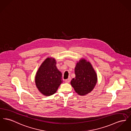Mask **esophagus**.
Returning <instances> with one entry per match:
<instances>
[{
	"instance_id": "34e87169",
	"label": "esophagus",
	"mask_w": 131,
	"mask_h": 131,
	"mask_svg": "<svg viewBox=\"0 0 131 131\" xmlns=\"http://www.w3.org/2000/svg\"><path fill=\"white\" fill-rule=\"evenodd\" d=\"M70 79H70V78L67 79H66V80H65V81H66L67 83H69L70 81Z\"/></svg>"
}]
</instances>
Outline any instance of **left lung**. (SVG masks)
I'll return each mask as SVG.
<instances>
[{
  "instance_id": "1",
  "label": "left lung",
  "mask_w": 131,
  "mask_h": 131,
  "mask_svg": "<svg viewBox=\"0 0 131 131\" xmlns=\"http://www.w3.org/2000/svg\"><path fill=\"white\" fill-rule=\"evenodd\" d=\"M75 77L70 84L75 91L81 96L91 92L97 82V75L92 64L84 59L77 62L74 69Z\"/></svg>"
}]
</instances>
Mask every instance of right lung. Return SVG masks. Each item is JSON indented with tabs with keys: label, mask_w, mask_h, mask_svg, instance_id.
<instances>
[{
	"label": "right lung",
	"mask_w": 131,
	"mask_h": 131,
	"mask_svg": "<svg viewBox=\"0 0 131 131\" xmlns=\"http://www.w3.org/2000/svg\"><path fill=\"white\" fill-rule=\"evenodd\" d=\"M57 61L52 57L47 58L36 72L35 84L39 91L45 96L55 93L62 83V73L56 66Z\"/></svg>",
	"instance_id": "right-lung-1"
}]
</instances>
